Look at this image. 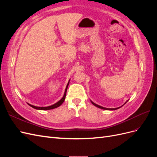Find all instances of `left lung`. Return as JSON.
I'll return each mask as SVG.
<instances>
[{
  "label": "left lung",
  "instance_id": "left-lung-1",
  "mask_svg": "<svg viewBox=\"0 0 157 157\" xmlns=\"http://www.w3.org/2000/svg\"><path fill=\"white\" fill-rule=\"evenodd\" d=\"M91 102H92V103L94 105H95V106L97 107H98V108H100V109H105V110H115V109H118V108H120V107L115 108V109H109V108H105V107H101V106H100V105H97V104L94 103V102H92V101H91Z\"/></svg>",
  "mask_w": 157,
  "mask_h": 157
}]
</instances>
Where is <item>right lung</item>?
Returning a JSON list of instances; mask_svg holds the SVG:
<instances>
[{
  "label": "right lung",
  "instance_id": "right-lung-1",
  "mask_svg": "<svg viewBox=\"0 0 157 157\" xmlns=\"http://www.w3.org/2000/svg\"><path fill=\"white\" fill-rule=\"evenodd\" d=\"M70 81V80H69ZM69 81L68 82V84L67 85V86H66V88H65V93H64V95L63 98H61L60 100L58 101L55 104H54V105H50V106H48V107H36V106H34L33 105H31V104H29V105L31 106V107L34 108L35 109H39V110H50V109H55L56 107H59L61 104H62L65 100V96H66V92H67V88H68V86H69Z\"/></svg>",
  "mask_w": 157,
  "mask_h": 157
}]
</instances>
